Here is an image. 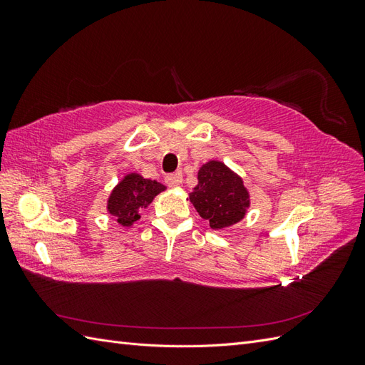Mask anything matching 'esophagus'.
Listing matches in <instances>:
<instances>
[{"label":"esophagus","mask_w":365,"mask_h":365,"mask_svg":"<svg viewBox=\"0 0 365 365\" xmlns=\"http://www.w3.org/2000/svg\"><path fill=\"white\" fill-rule=\"evenodd\" d=\"M181 181H182V178L180 173H170L165 176V184H168L169 187H178L181 184Z\"/></svg>","instance_id":"34e87169"}]
</instances>
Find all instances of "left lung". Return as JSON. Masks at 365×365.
Wrapping results in <instances>:
<instances>
[{
  "label": "left lung",
  "mask_w": 365,
  "mask_h": 365,
  "mask_svg": "<svg viewBox=\"0 0 365 365\" xmlns=\"http://www.w3.org/2000/svg\"><path fill=\"white\" fill-rule=\"evenodd\" d=\"M190 202L213 230H224L244 219L250 195L244 181L224 163L208 161L197 172V185L189 195Z\"/></svg>",
  "instance_id": "obj_1"
}]
</instances>
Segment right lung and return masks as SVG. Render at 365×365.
<instances>
[{"mask_svg":"<svg viewBox=\"0 0 365 365\" xmlns=\"http://www.w3.org/2000/svg\"><path fill=\"white\" fill-rule=\"evenodd\" d=\"M164 189L157 181L143 178L138 173H129L109 196L108 213L115 216L120 225L130 227L140 219V210L146 208Z\"/></svg>","mask_w":365,"mask_h":365,"instance_id":"1","label":"right lung"}]
</instances>
